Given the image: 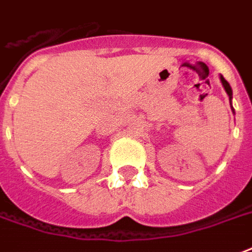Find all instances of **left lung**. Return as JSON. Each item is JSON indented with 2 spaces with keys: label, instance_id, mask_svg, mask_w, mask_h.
<instances>
[{
  "label": "left lung",
  "instance_id": "obj_1",
  "mask_svg": "<svg viewBox=\"0 0 252 252\" xmlns=\"http://www.w3.org/2000/svg\"><path fill=\"white\" fill-rule=\"evenodd\" d=\"M220 80H221V83H223V87L224 90H225V93L228 94L229 96V103H231V99H232V90H231V86H229V83L225 80V79L220 75ZM231 108H232V111H234V107H232V104H231Z\"/></svg>",
  "mask_w": 252,
  "mask_h": 252
}]
</instances>
